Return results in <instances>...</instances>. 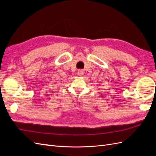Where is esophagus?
Here are the masks:
<instances>
[{
  "label": "esophagus",
  "instance_id": "34e87169",
  "mask_svg": "<svg viewBox=\"0 0 156 156\" xmlns=\"http://www.w3.org/2000/svg\"><path fill=\"white\" fill-rule=\"evenodd\" d=\"M77 74L79 75V76H82L84 74V70L83 69H79L77 72Z\"/></svg>",
  "mask_w": 156,
  "mask_h": 156
}]
</instances>
